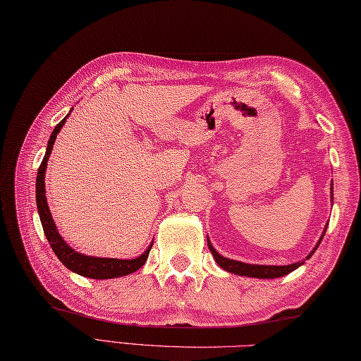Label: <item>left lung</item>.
Segmentation results:
<instances>
[{
	"instance_id": "obj_1",
	"label": "left lung",
	"mask_w": 361,
	"mask_h": 361,
	"mask_svg": "<svg viewBox=\"0 0 361 361\" xmlns=\"http://www.w3.org/2000/svg\"><path fill=\"white\" fill-rule=\"evenodd\" d=\"M334 185V183H332ZM332 191H334V187H332ZM332 201H334V193H332ZM327 229V226H326ZM326 229L324 232H322L321 238L318 241V245L314 246L313 251L308 254L307 259H310V257L313 255V252L318 249L319 243L322 240V237H324L326 233ZM207 245H209V249L212 255L215 257L216 263L221 267L224 271H227V273H232V274H237V276H246V277H257V279H276V277H282V276H286L290 274L291 271H294L296 268H299L300 264H302L304 262H298V263H293V264H285V267H274V264H251V263H243V262H238V260H231V259H226V257L219 255L216 252V249L210 245V241L207 238Z\"/></svg>"
}]
</instances>
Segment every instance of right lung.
<instances>
[{
    "label": "right lung",
    "mask_w": 361,
    "mask_h": 361,
    "mask_svg": "<svg viewBox=\"0 0 361 361\" xmlns=\"http://www.w3.org/2000/svg\"><path fill=\"white\" fill-rule=\"evenodd\" d=\"M67 118H68V115L65 116V118L54 128L53 134H51V137H49L45 157H43L42 164L39 166V173H37L35 201H37V210H39L43 232H45L48 243L51 245V247H53V251L57 255V259L61 260L62 264H65V267H67L70 271H73V273L84 276V277H90V279H114V277L128 276L130 273H134V271L142 268L145 262L148 260L152 243L142 255L137 257V259H132V260L106 259V257H102L101 259V257H90V255L79 254L63 241L61 233L57 232L56 224L53 221V216H51V213H49V207L47 204V195H45L47 161L49 159V154H51V149H53V145L56 142L59 130L62 129Z\"/></svg>",
    "instance_id": "add662e5"
}]
</instances>
